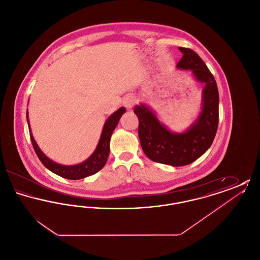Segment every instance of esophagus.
Here are the masks:
<instances>
[{
  "mask_svg": "<svg viewBox=\"0 0 260 260\" xmlns=\"http://www.w3.org/2000/svg\"><path fill=\"white\" fill-rule=\"evenodd\" d=\"M136 103V96L129 94V95H126L124 96V101H123V104H124V107L127 108V109H131L133 108V106Z\"/></svg>",
  "mask_w": 260,
  "mask_h": 260,
  "instance_id": "esophagus-1",
  "label": "esophagus"
}]
</instances>
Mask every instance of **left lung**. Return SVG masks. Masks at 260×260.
Here are the masks:
<instances>
[{
	"label": "left lung",
	"instance_id": "obj_1",
	"mask_svg": "<svg viewBox=\"0 0 260 260\" xmlns=\"http://www.w3.org/2000/svg\"><path fill=\"white\" fill-rule=\"evenodd\" d=\"M183 53L177 68L191 70L205 84L203 106L198 119L182 134L170 132L154 112L140 104L134 109L139 125L138 136L143 152L150 160L173 167L189 165L210 148L218 126L219 95L213 75L198 54L191 49L179 48Z\"/></svg>",
	"mask_w": 260,
	"mask_h": 260
}]
</instances>
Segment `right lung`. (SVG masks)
I'll return each mask as SVG.
<instances>
[{
	"label": "right lung",
	"instance_id": "obj_1",
	"mask_svg": "<svg viewBox=\"0 0 260 260\" xmlns=\"http://www.w3.org/2000/svg\"><path fill=\"white\" fill-rule=\"evenodd\" d=\"M124 112H125V108L121 107L120 109H118L117 111L114 112L112 114L104 124L99 144L96 146V149L94 150V152L86 161H83L79 165H75V166H63V165H59L57 162H54V161H51L50 158H48L42 152V150L39 148L34 137L31 134L29 118H28V110L26 113V117H27V123H28V127H29L31 142H32V145L34 147V150H35L40 161H42V164L47 169H49L50 172H52L61 177H64V178H67V179L77 180V179H82V178H85L89 175H92L94 173H99V171L105 166L107 159H108V156H109V152H110L109 146H110V138H111L113 131L117 126V124L119 123V121Z\"/></svg>",
	"mask_w": 260,
	"mask_h": 260
}]
</instances>
